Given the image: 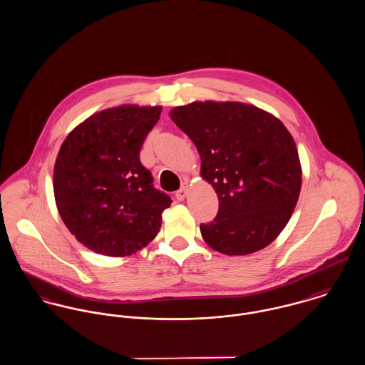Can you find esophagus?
<instances>
[{
    "mask_svg": "<svg viewBox=\"0 0 365 365\" xmlns=\"http://www.w3.org/2000/svg\"><path fill=\"white\" fill-rule=\"evenodd\" d=\"M188 185L185 184V185H182L177 192H175V198L178 200V201H184L185 200V197L188 195Z\"/></svg>",
    "mask_w": 365,
    "mask_h": 365,
    "instance_id": "esophagus-1",
    "label": "esophagus"
}]
</instances>
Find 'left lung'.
Segmentation results:
<instances>
[{
	"label": "left lung",
	"instance_id": "obj_1",
	"mask_svg": "<svg viewBox=\"0 0 365 365\" xmlns=\"http://www.w3.org/2000/svg\"><path fill=\"white\" fill-rule=\"evenodd\" d=\"M194 142L201 177L219 210L201 225L209 247L226 256L256 253L274 242L297 207L302 168L284 123L255 105L195 101L170 110Z\"/></svg>",
	"mask_w": 365,
	"mask_h": 365
}]
</instances>
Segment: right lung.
<instances>
[{"mask_svg": "<svg viewBox=\"0 0 365 365\" xmlns=\"http://www.w3.org/2000/svg\"><path fill=\"white\" fill-rule=\"evenodd\" d=\"M160 113L161 106L108 108L76 126L60 146L56 207L70 233L98 255L125 257L148 246L171 205L139 158Z\"/></svg>", "mask_w": 365, "mask_h": 365, "instance_id": "add662e5", "label": "right lung"}]
</instances>
